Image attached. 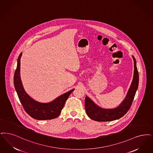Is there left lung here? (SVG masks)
<instances>
[{
  "label": "left lung",
  "instance_id": "obj_1",
  "mask_svg": "<svg viewBox=\"0 0 153 153\" xmlns=\"http://www.w3.org/2000/svg\"><path fill=\"white\" fill-rule=\"evenodd\" d=\"M134 74L131 85L124 101L118 108L113 109H104L99 108L91 99L86 96L85 108L86 113L91 119L98 122L111 121L119 119L123 116L130 108L134 98L139 83V74L136 65L134 57Z\"/></svg>",
  "mask_w": 153,
  "mask_h": 153
}]
</instances>
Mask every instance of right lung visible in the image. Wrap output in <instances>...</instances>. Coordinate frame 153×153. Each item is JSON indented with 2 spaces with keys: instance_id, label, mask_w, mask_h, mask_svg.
Instances as JSON below:
<instances>
[{
  "instance_id": "1",
  "label": "right lung",
  "mask_w": 153,
  "mask_h": 153,
  "mask_svg": "<svg viewBox=\"0 0 153 153\" xmlns=\"http://www.w3.org/2000/svg\"><path fill=\"white\" fill-rule=\"evenodd\" d=\"M21 56L22 53L18 59L17 67L13 76V83L19 100L25 112L33 118L38 120H52L57 117L60 114L68 98L74 89L64 93L49 103H40L33 100L25 93L21 82L20 77Z\"/></svg>"
}]
</instances>
